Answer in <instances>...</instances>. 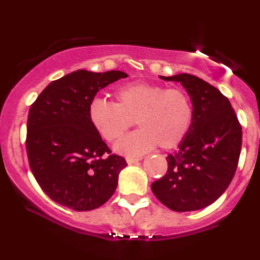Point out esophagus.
<instances>
[{"mask_svg": "<svg viewBox=\"0 0 260 260\" xmlns=\"http://www.w3.org/2000/svg\"><path fill=\"white\" fill-rule=\"evenodd\" d=\"M127 162L129 164V165H132V164H136V162H138V161L140 160L139 157H127Z\"/></svg>", "mask_w": 260, "mask_h": 260, "instance_id": "esophagus-1", "label": "esophagus"}]
</instances>
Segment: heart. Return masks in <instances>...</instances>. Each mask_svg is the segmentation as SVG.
Returning a JSON list of instances; mask_svg holds the SVG:
<instances>
[{
	"label": "heart",
	"instance_id": "heart-1",
	"mask_svg": "<svg viewBox=\"0 0 260 260\" xmlns=\"http://www.w3.org/2000/svg\"><path fill=\"white\" fill-rule=\"evenodd\" d=\"M115 99L116 104L95 98L88 115L98 133L107 142L121 138L136 120L139 129L116 144V151L121 154L137 156L156 145L165 150L174 149L192 124V100L182 89L137 82L118 88Z\"/></svg>",
	"mask_w": 260,
	"mask_h": 260
}]
</instances>
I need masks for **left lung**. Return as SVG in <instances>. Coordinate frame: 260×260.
<instances>
[{"label":"left lung","mask_w":260,"mask_h":260,"mask_svg":"<svg viewBox=\"0 0 260 260\" xmlns=\"http://www.w3.org/2000/svg\"><path fill=\"white\" fill-rule=\"evenodd\" d=\"M181 83L193 105V121L178 150L170 154L168 172L151 184L164 205L175 211L213 204L231 183L242 145V127L219 89L188 73L160 77Z\"/></svg>","instance_id":"1"}]
</instances>
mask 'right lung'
<instances>
[{
  "mask_svg": "<svg viewBox=\"0 0 260 260\" xmlns=\"http://www.w3.org/2000/svg\"><path fill=\"white\" fill-rule=\"evenodd\" d=\"M126 77L121 71L78 70L50 83L30 106L25 142L29 165L53 202L88 211L115 193L127 162L111 154L89 120L88 109L98 91Z\"/></svg>",
  "mask_w": 260,
  "mask_h": 260,
  "instance_id": "right-lung-1",
  "label": "right lung"
}]
</instances>
